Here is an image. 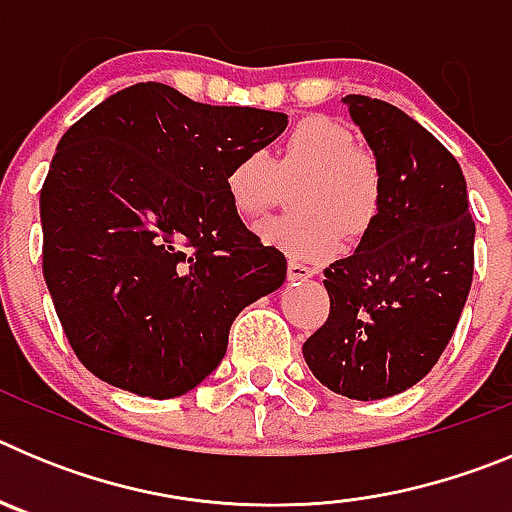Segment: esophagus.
I'll return each instance as SVG.
<instances>
[{
    "instance_id": "obj_1",
    "label": "esophagus",
    "mask_w": 512,
    "mask_h": 512,
    "mask_svg": "<svg viewBox=\"0 0 512 512\" xmlns=\"http://www.w3.org/2000/svg\"><path fill=\"white\" fill-rule=\"evenodd\" d=\"M318 274V269H312V266H305L300 264V261H289L287 264V277L292 279V282H305V279H312Z\"/></svg>"
}]
</instances>
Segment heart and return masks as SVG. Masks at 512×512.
Wrapping results in <instances>:
<instances>
[{
	"label": "heart",
	"instance_id": "b5f03b06",
	"mask_svg": "<svg viewBox=\"0 0 512 512\" xmlns=\"http://www.w3.org/2000/svg\"><path fill=\"white\" fill-rule=\"evenodd\" d=\"M295 187V215L274 217L259 228L271 246L305 261L328 259L338 241H356L372 228L382 202V176L369 153L343 125L310 117L289 130L274 156L246 153L225 174V194L241 217H259Z\"/></svg>",
	"mask_w": 512,
	"mask_h": 512
}]
</instances>
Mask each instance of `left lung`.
Returning a JSON list of instances; mask_svg holds the SVG:
<instances>
[{
    "label": "left lung",
    "mask_w": 512,
    "mask_h": 512,
    "mask_svg": "<svg viewBox=\"0 0 512 512\" xmlns=\"http://www.w3.org/2000/svg\"><path fill=\"white\" fill-rule=\"evenodd\" d=\"M382 176V202L348 259L325 269L328 320L305 341L310 372L348 400L418 384L454 336L474 274V220L461 166L423 125L348 94Z\"/></svg>",
    "instance_id": "1"
}]
</instances>
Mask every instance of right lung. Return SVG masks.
I'll list each match as a JSON object with an SVG mask.
<instances>
[{
	"label": "right lung",
	"instance_id": "obj_1",
	"mask_svg": "<svg viewBox=\"0 0 512 512\" xmlns=\"http://www.w3.org/2000/svg\"><path fill=\"white\" fill-rule=\"evenodd\" d=\"M284 128V112L146 81L63 133L40 189L43 277L94 377L184 395L223 361L235 315L282 287L284 253L243 225L225 174Z\"/></svg>",
	"mask_w": 512,
	"mask_h": 512
}]
</instances>
